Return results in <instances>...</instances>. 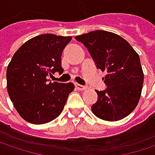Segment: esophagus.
Returning <instances> with one entry per match:
<instances>
[{
	"label": "esophagus",
	"mask_w": 155,
	"mask_h": 155,
	"mask_svg": "<svg viewBox=\"0 0 155 155\" xmlns=\"http://www.w3.org/2000/svg\"><path fill=\"white\" fill-rule=\"evenodd\" d=\"M75 87H76V89L80 90V91H83V90L86 89L85 86H83V85H81V84H79V83H75Z\"/></svg>",
	"instance_id": "1"
}]
</instances>
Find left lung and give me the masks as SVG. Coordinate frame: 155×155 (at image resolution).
Returning <instances> with one entry per match:
<instances>
[{"label":"left lung","mask_w":155,"mask_h":155,"mask_svg":"<svg viewBox=\"0 0 155 155\" xmlns=\"http://www.w3.org/2000/svg\"><path fill=\"white\" fill-rule=\"evenodd\" d=\"M75 39L88 48L97 68L107 74L102 79L106 90H96L93 114L106 121L127 117L138 104L143 83L138 54L123 38L105 30L91 31Z\"/></svg>","instance_id":"1"}]
</instances>
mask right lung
<instances>
[{
    "label": "right lung",
    "mask_w": 155,
    "mask_h": 155,
    "mask_svg": "<svg viewBox=\"0 0 155 155\" xmlns=\"http://www.w3.org/2000/svg\"><path fill=\"white\" fill-rule=\"evenodd\" d=\"M72 37L43 34L19 47L7 68V90L13 106L26 121L41 125L56 118L63 111L72 82L49 81L47 76L63 74L62 52Z\"/></svg>",
    "instance_id": "right-lung-1"
}]
</instances>
